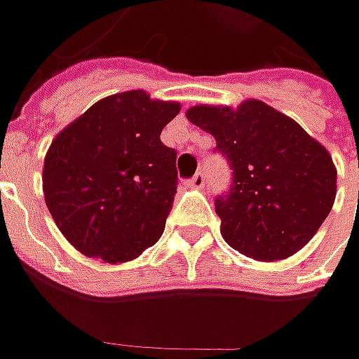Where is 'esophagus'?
Returning <instances> with one entry per match:
<instances>
[{
  "mask_svg": "<svg viewBox=\"0 0 359 359\" xmlns=\"http://www.w3.org/2000/svg\"><path fill=\"white\" fill-rule=\"evenodd\" d=\"M187 184L191 187H203V184H205V175H203V172H198L194 177H189Z\"/></svg>",
  "mask_w": 359,
  "mask_h": 359,
  "instance_id": "34e87169",
  "label": "esophagus"
}]
</instances>
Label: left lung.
Here are the masks:
<instances>
[{"label":"left lung","instance_id":"obj_1","mask_svg":"<svg viewBox=\"0 0 359 359\" xmlns=\"http://www.w3.org/2000/svg\"><path fill=\"white\" fill-rule=\"evenodd\" d=\"M187 119L214 135L231 170L229 189L215 198L224 240L262 262L299 252L336 200L338 173L324 145L257 100L236 111L196 105Z\"/></svg>","mask_w":359,"mask_h":359}]
</instances>
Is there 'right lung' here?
Returning a JSON list of instances; mask_svg holds the SVG:
<instances>
[{
  "label": "right lung",
  "mask_w": 359,
  "mask_h": 359,
  "mask_svg": "<svg viewBox=\"0 0 359 359\" xmlns=\"http://www.w3.org/2000/svg\"><path fill=\"white\" fill-rule=\"evenodd\" d=\"M177 114V104L126 91L91 105L51 142L46 203L81 254L118 264L161 238L177 191V151L159 135Z\"/></svg>",
  "instance_id": "1"
}]
</instances>
